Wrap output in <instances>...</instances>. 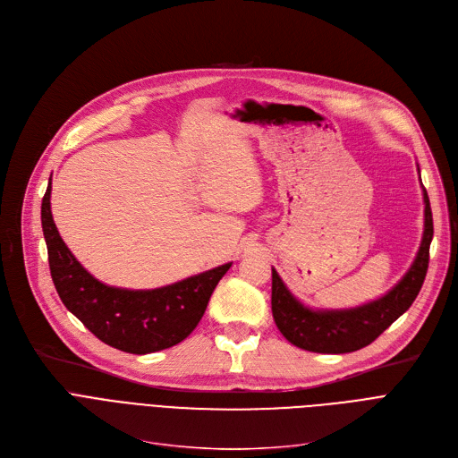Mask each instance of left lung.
<instances>
[{
    "label": "left lung",
    "mask_w": 458,
    "mask_h": 458,
    "mask_svg": "<svg viewBox=\"0 0 458 458\" xmlns=\"http://www.w3.org/2000/svg\"><path fill=\"white\" fill-rule=\"evenodd\" d=\"M423 200L425 232L420 252L403 280L392 292H388V295H384L378 301L351 310L314 311L302 306L290 293V290L280 280L278 273L273 269V318L287 342L311 352H352L375 342L384 330L412 306L428 269V249L432 233H435L430 202L425 189Z\"/></svg>",
    "instance_id": "obj_1"
}]
</instances>
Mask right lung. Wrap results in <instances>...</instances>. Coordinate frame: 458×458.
Here are the masks:
<instances>
[{
	"label": "right lung",
	"instance_id": "right-lung-1",
	"mask_svg": "<svg viewBox=\"0 0 458 458\" xmlns=\"http://www.w3.org/2000/svg\"><path fill=\"white\" fill-rule=\"evenodd\" d=\"M52 185L42 199L47 261L63 304L98 340L131 354H148L183 342L202 319L219 280L232 263L157 290L109 287L87 273L61 239L50 209Z\"/></svg>",
	"mask_w": 458,
	"mask_h": 458
}]
</instances>
